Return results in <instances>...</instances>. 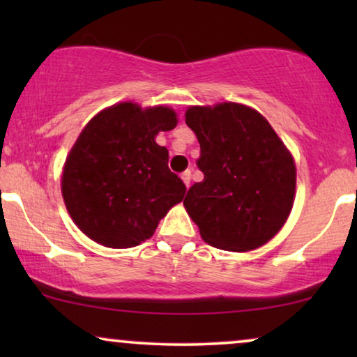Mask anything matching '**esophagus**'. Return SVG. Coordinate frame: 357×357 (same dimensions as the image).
I'll return each mask as SVG.
<instances>
[{"instance_id":"34e87169","label":"esophagus","mask_w":357,"mask_h":357,"mask_svg":"<svg viewBox=\"0 0 357 357\" xmlns=\"http://www.w3.org/2000/svg\"><path fill=\"white\" fill-rule=\"evenodd\" d=\"M182 180L187 187H190V183H192V170H185V172L182 174Z\"/></svg>"}]
</instances>
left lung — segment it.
Masks as SVG:
<instances>
[{
	"instance_id": "left-lung-1",
	"label": "left lung",
	"mask_w": 357,
	"mask_h": 357,
	"mask_svg": "<svg viewBox=\"0 0 357 357\" xmlns=\"http://www.w3.org/2000/svg\"><path fill=\"white\" fill-rule=\"evenodd\" d=\"M204 178L183 199L203 241L229 252L263 245L289 216L296 165L271 125L250 107H190Z\"/></svg>"
}]
</instances>
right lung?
Segmentation results:
<instances>
[{
  "label": "right lung",
  "instance_id": "right-lung-1",
  "mask_svg": "<svg viewBox=\"0 0 357 357\" xmlns=\"http://www.w3.org/2000/svg\"><path fill=\"white\" fill-rule=\"evenodd\" d=\"M175 126L177 115L169 107L143 110L131 102L87 123L61 182L68 213L87 237L110 248L135 247L182 202L187 187L169 169V151L154 139Z\"/></svg>",
  "mask_w": 357,
  "mask_h": 357
}]
</instances>
